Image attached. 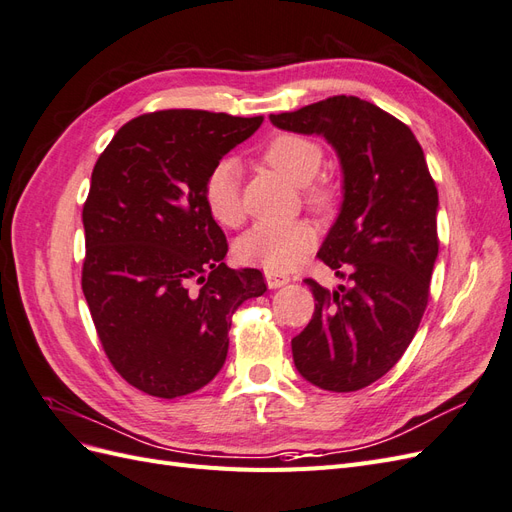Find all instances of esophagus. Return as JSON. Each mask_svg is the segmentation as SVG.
Masks as SVG:
<instances>
[{
    "label": "esophagus",
    "mask_w": 512,
    "mask_h": 512,
    "mask_svg": "<svg viewBox=\"0 0 512 512\" xmlns=\"http://www.w3.org/2000/svg\"><path fill=\"white\" fill-rule=\"evenodd\" d=\"M265 280H267V286H269L271 290H275V288H282V286H286V284L290 282V277H288L286 273L265 271Z\"/></svg>",
    "instance_id": "obj_1"
}]
</instances>
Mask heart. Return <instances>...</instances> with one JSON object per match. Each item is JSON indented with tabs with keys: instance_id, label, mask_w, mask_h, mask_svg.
Wrapping results in <instances>:
<instances>
[{
	"instance_id": "b5f03b06",
	"label": "heart",
	"mask_w": 512,
	"mask_h": 512,
	"mask_svg": "<svg viewBox=\"0 0 512 512\" xmlns=\"http://www.w3.org/2000/svg\"><path fill=\"white\" fill-rule=\"evenodd\" d=\"M260 160L269 168L301 185L305 205L316 213H329L337 205V190L318 177L324 166V147L316 138L297 132H280L260 151ZM203 203L213 222L235 228L243 220L239 173L232 162L215 164L203 181ZM314 230L303 220L286 224L260 222L245 230L235 245L243 265L275 273L290 271L312 247Z\"/></svg>"
}]
</instances>
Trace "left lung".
<instances>
[{"mask_svg":"<svg viewBox=\"0 0 512 512\" xmlns=\"http://www.w3.org/2000/svg\"><path fill=\"white\" fill-rule=\"evenodd\" d=\"M273 126L320 134L344 170V203L318 258L346 286L305 284L314 316L292 339L299 374L324 391H359L382 378L410 346L429 301L438 256V188L404 121L356 96H333Z\"/></svg>","mask_w":512,"mask_h":512,"instance_id":"left-lung-1","label":"left lung"}]
</instances>
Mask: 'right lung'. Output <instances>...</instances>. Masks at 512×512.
<instances>
[{
  "label": "right lung",
  "instance_id": "1",
  "mask_svg": "<svg viewBox=\"0 0 512 512\" xmlns=\"http://www.w3.org/2000/svg\"><path fill=\"white\" fill-rule=\"evenodd\" d=\"M258 117L168 108L130 119L106 145L83 205V294L117 374L175 399L209 384L232 314L265 294L258 269H230L203 181Z\"/></svg>",
  "mask_w": 512,
  "mask_h": 512
}]
</instances>
